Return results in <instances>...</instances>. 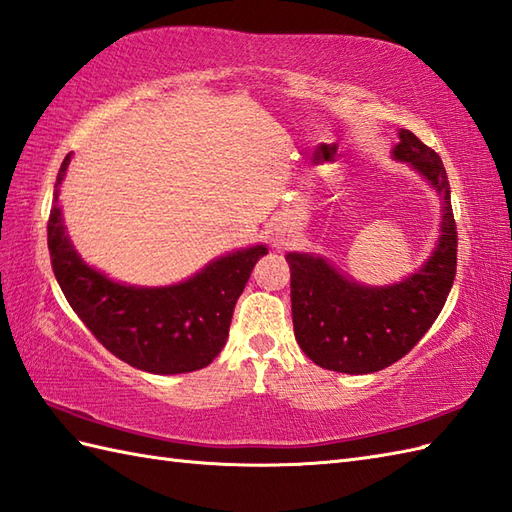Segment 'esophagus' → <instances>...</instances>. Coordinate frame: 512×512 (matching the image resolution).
Wrapping results in <instances>:
<instances>
[{
	"instance_id": "esophagus-1",
	"label": "esophagus",
	"mask_w": 512,
	"mask_h": 512,
	"mask_svg": "<svg viewBox=\"0 0 512 512\" xmlns=\"http://www.w3.org/2000/svg\"><path fill=\"white\" fill-rule=\"evenodd\" d=\"M270 240L275 242V246H285V244H288V240H290V229L285 227V224H281V222H275L270 227Z\"/></svg>"
}]
</instances>
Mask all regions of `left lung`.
<instances>
[{
	"label": "left lung",
	"mask_w": 512,
	"mask_h": 512,
	"mask_svg": "<svg viewBox=\"0 0 512 512\" xmlns=\"http://www.w3.org/2000/svg\"><path fill=\"white\" fill-rule=\"evenodd\" d=\"M392 157L410 163L441 196V237L421 270L371 288L340 275L323 257L285 255L296 342L327 371L364 375L401 360L434 325L456 279L458 233L441 157L403 128Z\"/></svg>",
	"instance_id": "8db88e82"
}]
</instances>
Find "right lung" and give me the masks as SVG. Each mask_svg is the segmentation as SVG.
I'll return each instance as SVG.
<instances>
[{
    "label": "right lung",
    "instance_id": "right-lung-1",
    "mask_svg": "<svg viewBox=\"0 0 512 512\" xmlns=\"http://www.w3.org/2000/svg\"><path fill=\"white\" fill-rule=\"evenodd\" d=\"M69 161L71 152L56 176L47 248L71 310L104 349L139 371L176 375L209 366L227 342L235 303L268 248L259 244L218 257L198 275L168 288L115 283L87 266L65 233L58 192Z\"/></svg>",
    "mask_w": 512,
    "mask_h": 512
}]
</instances>
